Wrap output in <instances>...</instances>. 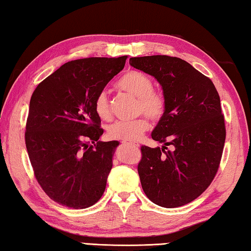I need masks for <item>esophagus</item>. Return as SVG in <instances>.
Segmentation results:
<instances>
[{
    "label": "esophagus",
    "mask_w": 251,
    "mask_h": 251,
    "mask_svg": "<svg viewBox=\"0 0 251 251\" xmlns=\"http://www.w3.org/2000/svg\"><path fill=\"white\" fill-rule=\"evenodd\" d=\"M123 144H124V145H130V146H134V147H139V145L138 144H134V143H128V142H123Z\"/></svg>",
    "instance_id": "1"
}]
</instances>
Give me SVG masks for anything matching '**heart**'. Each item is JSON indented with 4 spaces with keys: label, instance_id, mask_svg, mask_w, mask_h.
<instances>
[{
    "label": "heart",
    "instance_id": "b5f03b06",
    "mask_svg": "<svg viewBox=\"0 0 251 251\" xmlns=\"http://www.w3.org/2000/svg\"><path fill=\"white\" fill-rule=\"evenodd\" d=\"M117 87L138 99V113H145L152 122H158L164 117L167 108V101L160 92L152 90L154 84L146 74L139 71H128L117 82ZM94 109L100 120L112 118L109 100L105 92L97 94L94 100ZM150 128V122L146 117H139L135 121L116 122L107 129L109 138L122 142L138 141Z\"/></svg>",
    "mask_w": 251,
    "mask_h": 251
}]
</instances>
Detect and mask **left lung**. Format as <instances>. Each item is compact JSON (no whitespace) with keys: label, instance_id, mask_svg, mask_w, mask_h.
<instances>
[{"label":"left lung","instance_id":"obj_1","mask_svg":"<svg viewBox=\"0 0 251 251\" xmlns=\"http://www.w3.org/2000/svg\"><path fill=\"white\" fill-rule=\"evenodd\" d=\"M129 64L154 76L167 101L151 133L164 146L141 148L143 190L158 206H184L208 188L222 159L226 128L218 92L210 78L181 58L152 55L131 57Z\"/></svg>","mask_w":251,"mask_h":251}]
</instances>
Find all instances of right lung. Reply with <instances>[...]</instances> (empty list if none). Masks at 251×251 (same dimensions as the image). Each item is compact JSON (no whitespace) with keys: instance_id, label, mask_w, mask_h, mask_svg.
Listing matches in <instances>:
<instances>
[{"instance_id":"obj_1","label":"right lung","mask_w":251,"mask_h":251,"mask_svg":"<svg viewBox=\"0 0 251 251\" xmlns=\"http://www.w3.org/2000/svg\"><path fill=\"white\" fill-rule=\"evenodd\" d=\"M126 58L67 62L33 92L25 144L37 182L59 205L84 209L103 196L120 143L99 141L104 130L94 100Z\"/></svg>"}]
</instances>
